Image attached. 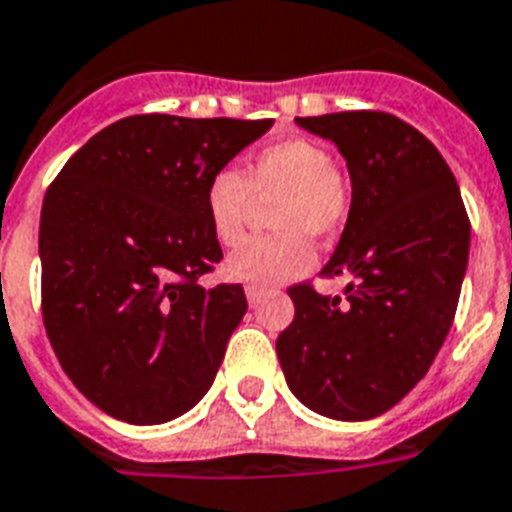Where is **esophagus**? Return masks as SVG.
<instances>
[{
	"mask_svg": "<svg viewBox=\"0 0 512 512\" xmlns=\"http://www.w3.org/2000/svg\"><path fill=\"white\" fill-rule=\"evenodd\" d=\"M244 292H247V299H249V305H252V307L260 305V302L265 299V294H268L265 289H260V286H252V284H249Z\"/></svg>",
	"mask_w": 512,
	"mask_h": 512,
	"instance_id": "1",
	"label": "esophagus"
}]
</instances>
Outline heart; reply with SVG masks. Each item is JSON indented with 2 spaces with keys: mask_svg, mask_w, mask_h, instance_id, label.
Instances as JSON below:
<instances>
[{
  "mask_svg": "<svg viewBox=\"0 0 512 512\" xmlns=\"http://www.w3.org/2000/svg\"><path fill=\"white\" fill-rule=\"evenodd\" d=\"M273 199L270 223L276 234L252 236L226 260L234 281L276 286L305 273L315 255L310 239H331L350 213V181L331 165L328 149L310 139H284L263 147L239 170H218L205 191L210 228L220 244L244 236L252 202Z\"/></svg>",
  "mask_w": 512,
  "mask_h": 512,
  "instance_id": "b5f03b06",
  "label": "heart"
}]
</instances>
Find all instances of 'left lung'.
<instances>
[{"mask_svg":"<svg viewBox=\"0 0 512 512\" xmlns=\"http://www.w3.org/2000/svg\"><path fill=\"white\" fill-rule=\"evenodd\" d=\"M347 162V226L321 276L344 297L294 286V321L276 339L292 394L334 421H368L413 389L450 334L471 223L450 165L421 131L386 112L294 118Z\"/></svg>","mask_w":512,"mask_h":512,"instance_id":"left-lung-1","label":"left lung"}]
</instances>
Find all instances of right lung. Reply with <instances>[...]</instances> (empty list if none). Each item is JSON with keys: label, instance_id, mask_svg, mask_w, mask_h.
Segmentation results:
<instances>
[{"label": "right lung", "instance_id": "obj_1", "mask_svg": "<svg viewBox=\"0 0 512 512\" xmlns=\"http://www.w3.org/2000/svg\"><path fill=\"white\" fill-rule=\"evenodd\" d=\"M270 126L134 115L91 136L49 186L44 326L62 371L102 413L157 426L213 386L247 297L239 284H197L223 257L205 191Z\"/></svg>", "mask_w": 512, "mask_h": 512}]
</instances>
